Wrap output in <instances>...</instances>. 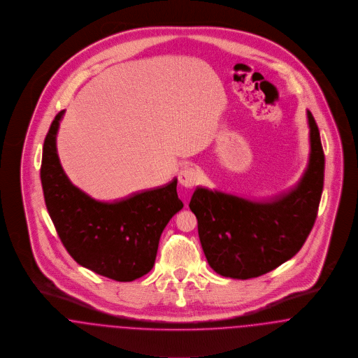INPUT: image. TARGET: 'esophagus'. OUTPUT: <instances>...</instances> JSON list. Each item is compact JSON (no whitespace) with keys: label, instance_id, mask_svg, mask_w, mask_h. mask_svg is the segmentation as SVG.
Here are the masks:
<instances>
[{"label":"esophagus","instance_id":"esophagus-1","mask_svg":"<svg viewBox=\"0 0 358 358\" xmlns=\"http://www.w3.org/2000/svg\"><path fill=\"white\" fill-rule=\"evenodd\" d=\"M178 179H179V183L183 187L191 188L198 183L199 175H198V171L195 170L194 167L188 166V167H185V169L180 170L179 175H178Z\"/></svg>","mask_w":358,"mask_h":358}]
</instances>
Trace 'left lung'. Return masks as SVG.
Segmentation results:
<instances>
[{
    "label": "left lung",
    "mask_w": 358,
    "mask_h": 358,
    "mask_svg": "<svg viewBox=\"0 0 358 358\" xmlns=\"http://www.w3.org/2000/svg\"><path fill=\"white\" fill-rule=\"evenodd\" d=\"M310 160L296 187L268 201L196 187L189 208L207 263L221 276L252 279L292 259L306 243L320 207L324 153L310 110Z\"/></svg>",
    "instance_id": "1"
}]
</instances>
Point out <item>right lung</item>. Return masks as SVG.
<instances>
[{
  "label": "right lung",
  "instance_id": "add662e5",
  "mask_svg": "<svg viewBox=\"0 0 358 358\" xmlns=\"http://www.w3.org/2000/svg\"><path fill=\"white\" fill-rule=\"evenodd\" d=\"M63 114H57L43 145L40 178L48 214L76 263L117 282H133L153 268L160 236L183 207L178 179L121 201H96L60 166L57 133Z\"/></svg>",
  "mask_w": 358,
  "mask_h": 358
}]
</instances>
